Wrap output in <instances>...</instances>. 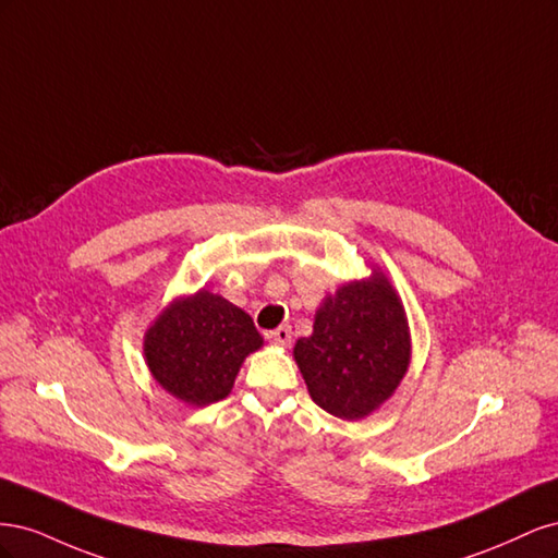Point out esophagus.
<instances>
[{
  "instance_id": "obj_1",
  "label": "esophagus",
  "mask_w": 558,
  "mask_h": 558,
  "mask_svg": "<svg viewBox=\"0 0 558 558\" xmlns=\"http://www.w3.org/2000/svg\"><path fill=\"white\" fill-rule=\"evenodd\" d=\"M267 340H272V342H277V344L286 347V344L291 342V326H279L277 330L267 332Z\"/></svg>"
}]
</instances>
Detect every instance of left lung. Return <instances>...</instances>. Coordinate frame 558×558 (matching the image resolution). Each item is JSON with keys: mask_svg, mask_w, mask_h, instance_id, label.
I'll return each instance as SVG.
<instances>
[{"mask_svg": "<svg viewBox=\"0 0 558 558\" xmlns=\"http://www.w3.org/2000/svg\"><path fill=\"white\" fill-rule=\"evenodd\" d=\"M295 361L320 410L347 421L367 416L396 391L410 365L408 318L379 272L347 283L316 312Z\"/></svg>", "mask_w": 558, "mask_h": 558, "instance_id": "obj_1", "label": "left lung"}]
</instances>
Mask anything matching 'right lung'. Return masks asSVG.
<instances>
[{
  "mask_svg": "<svg viewBox=\"0 0 558 558\" xmlns=\"http://www.w3.org/2000/svg\"><path fill=\"white\" fill-rule=\"evenodd\" d=\"M263 344L253 320L221 295L199 291L167 307L144 340L150 373L189 404L223 400L242 361Z\"/></svg>",
  "mask_w": 558,
  "mask_h": 558,
  "instance_id": "right-lung-1",
  "label": "right lung"
}]
</instances>
